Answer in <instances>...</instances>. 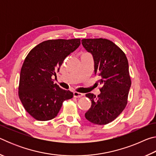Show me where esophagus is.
Wrapping results in <instances>:
<instances>
[{
  "label": "esophagus",
  "mask_w": 156,
  "mask_h": 156,
  "mask_svg": "<svg viewBox=\"0 0 156 156\" xmlns=\"http://www.w3.org/2000/svg\"><path fill=\"white\" fill-rule=\"evenodd\" d=\"M83 96V94L81 93H79V92H77V91L73 92V97L74 98H80Z\"/></svg>",
  "instance_id": "34e87169"
}]
</instances>
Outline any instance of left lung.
<instances>
[{
  "label": "left lung",
  "mask_w": 156,
  "mask_h": 156,
  "mask_svg": "<svg viewBox=\"0 0 156 156\" xmlns=\"http://www.w3.org/2000/svg\"><path fill=\"white\" fill-rule=\"evenodd\" d=\"M82 44L93 56L95 75L99 77L97 83L102 85L97 97L86 94L91 106L84 115L91 123L106 125L115 120L127 103L131 84L128 60L125 53L107 39H83Z\"/></svg>",
  "instance_id": "8db88e82"
}]
</instances>
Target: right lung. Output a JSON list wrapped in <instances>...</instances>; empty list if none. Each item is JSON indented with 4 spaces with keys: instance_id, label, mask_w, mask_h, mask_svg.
<instances>
[{
    "instance_id": "right-lung-1",
    "label": "right lung",
    "mask_w": 156,
    "mask_h": 156,
    "mask_svg": "<svg viewBox=\"0 0 156 156\" xmlns=\"http://www.w3.org/2000/svg\"><path fill=\"white\" fill-rule=\"evenodd\" d=\"M80 39L49 40L38 44L26 57L20 70L18 96L28 113L37 120H51L72 92L60 88L51 78L65 58L80 46Z\"/></svg>"
}]
</instances>
